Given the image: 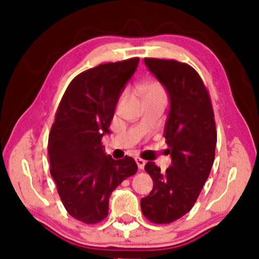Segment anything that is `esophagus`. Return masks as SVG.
Returning a JSON list of instances; mask_svg holds the SVG:
<instances>
[{"label": "esophagus", "instance_id": "34e87169", "mask_svg": "<svg viewBox=\"0 0 259 259\" xmlns=\"http://www.w3.org/2000/svg\"><path fill=\"white\" fill-rule=\"evenodd\" d=\"M136 161L138 164V167H139L140 169H143L145 167V165H146V161H145L144 159H141V158H136Z\"/></svg>", "mask_w": 259, "mask_h": 259}]
</instances>
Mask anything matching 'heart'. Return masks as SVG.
<instances>
[{
  "label": "heart",
  "mask_w": 259,
  "mask_h": 259,
  "mask_svg": "<svg viewBox=\"0 0 259 259\" xmlns=\"http://www.w3.org/2000/svg\"><path fill=\"white\" fill-rule=\"evenodd\" d=\"M141 92H143L145 98L164 95V91H162L160 84H158V83H148L143 88V90H141ZM164 97H165V95H164Z\"/></svg>",
  "instance_id": "1"
}]
</instances>
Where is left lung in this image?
<instances>
[{"mask_svg": "<svg viewBox=\"0 0 259 259\" xmlns=\"http://www.w3.org/2000/svg\"><path fill=\"white\" fill-rule=\"evenodd\" d=\"M168 97L164 137L171 166L165 172L147 162L153 189L141 198V211L155 224H168L193 207L214 161L217 132L213 109L199 74L175 60L144 59Z\"/></svg>", "mask_w": 259, "mask_h": 259, "instance_id": "left-lung-1", "label": "left lung"}]
</instances>
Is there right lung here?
I'll use <instances>...</instances> for the list:
<instances>
[{"label": "right lung", "mask_w": 259, "mask_h": 259, "mask_svg": "<svg viewBox=\"0 0 259 259\" xmlns=\"http://www.w3.org/2000/svg\"><path fill=\"white\" fill-rule=\"evenodd\" d=\"M139 59L99 65L74 77L60 101L48 138L51 175L67 212L86 224L108 214L113 191L134 176L133 158L114 160L101 139Z\"/></svg>", "instance_id": "obj_1"}]
</instances>
